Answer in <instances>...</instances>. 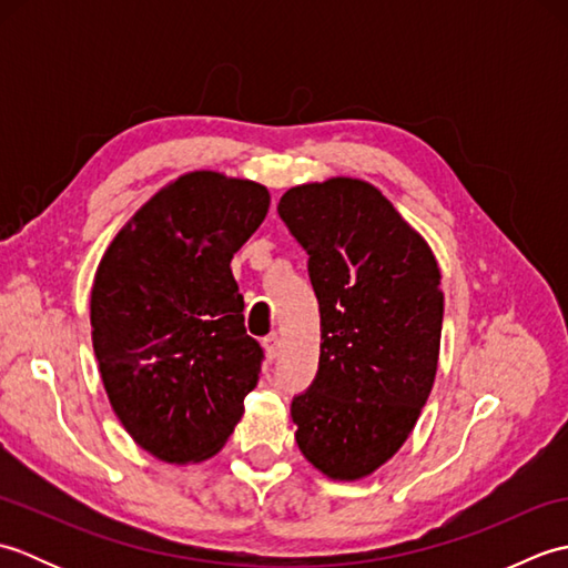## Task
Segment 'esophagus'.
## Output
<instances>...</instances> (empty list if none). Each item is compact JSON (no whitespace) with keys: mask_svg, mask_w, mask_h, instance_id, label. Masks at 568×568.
<instances>
[{"mask_svg":"<svg viewBox=\"0 0 568 568\" xmlns=\"http://www.w3.org/2000/svg\"><path fill=\"white\" fill-rule=\"evenodd\" d=\"M263 348H265V356H268L271 361L281 354V339H277V334H268L263 339Z\"/></svg>","mask_w":568,"mask_h":568,"instance_id":"obj_1","label":"esophagus"}]
</instances>
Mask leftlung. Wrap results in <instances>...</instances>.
Returning <instances> with one entry per match:
<instances>
[{"label":"left lung","instance_id":"1","mask_svg":"<svg viewBox=\"0 0 568 568\" xmlns=\"http://www.w3.org/2000/svg\"><path fill=\"white\" fill-rule=\"evenodd\" d=\"M277 214L307 251L322 322L317 376L291 405L295 442L324 476L364 478L405 444L437 376V258L356 178L291 187Z\"/></svg>","mask_w":568,"mask_h":568}]
</instances>
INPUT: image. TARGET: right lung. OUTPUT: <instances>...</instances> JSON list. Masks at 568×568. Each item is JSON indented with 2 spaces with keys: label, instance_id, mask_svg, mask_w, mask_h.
I'll return each instance as SVG.
<instances>
[{
  "label": "right lung",
  "instance_id": "1",
  "mask_svg": "<svg viewBox=\"0 0 568 568\" xmlns=\"http://www.w3.org/2000/svg\"><path fill=\"white\" fill-rule=\"evenodd\" d=\"M268 204L251 180L180 175L100 261L90 322L104 390L131 439L161 462L214 456L256 388L263 348L246 334L229 263Z\"/></svg>",
  "mask_w": 568,
  "mask_h": 568
}]
</instances>
